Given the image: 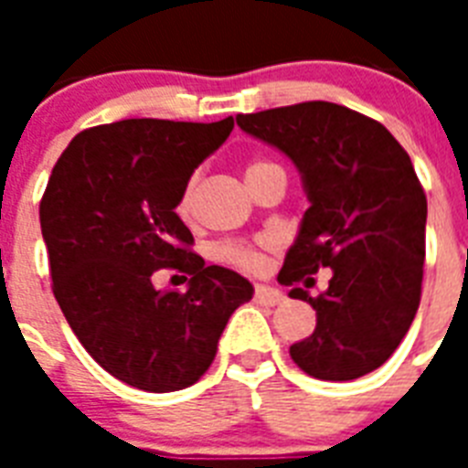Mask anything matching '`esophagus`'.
<instances>
[{
  "instance_id": "obj_1",
  "label": "esophagus",
  "mask_w": 468,
  "mask_h": 468,
  "mask_svg": "<svg viewBox=\"0 0 468 468\" xmlns=\"http://www.w3.org/2000/svg\"><path fill=\"white\" fill-rule=\"evenodd\" d=\"M255 299L260 301V303H267V306H277V303L284 301V293L279 292V289H274V286L260 284L255 289Z\"/></svg>"
}]
</instances>
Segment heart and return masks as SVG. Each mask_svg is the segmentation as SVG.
<instances>
[{
    "label": "heart",
    "mask_w": 468,
    "mask_h": 468,
    "mask_svg": "<svg viewBox=\"0 0 468 468\" xmlns=\"http://www.w3.org/2000/svg\"><path fill=\"white\" fill-rule=\"evenodd\" d=\"M270 167H279V165L267 160L250 162L248 169H245V176ZM191 198H194V182H189L184 186L182 197L176 201V213H179V218L186 220L191 216ZM216 257H218L220 262L233 264V267H240V270L245 271H257L262 267V255H260V250L252 248V245H245V242H220L218 248H216Z\"/></svg>",
    "instance_id": "heart-1"
}]
</instances>
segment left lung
I'll return each mask as SVG.
<instances>
[{
  "label": "left lung",
  "mask_w": 468,
  "mask_h": 468,
  "mask_svg": "<svg viewBox=\"0 0 468 468\" xmlns=\"http://www.w3.org/2000/svg\"><path fill=\"white\" fill-rule=\"evenodd\" d=\"M238 126L296 165L308 197L279 284L308 301L315 330L292 345L308 377L352 381L378 369L420 306L428 198L413 162L378 121L330 101L238 113ZM334 270L313 300L299 281Z\"/></svg>",
  "instance_id": "left-lung-1"
}]
</instances>
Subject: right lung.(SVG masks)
<instances>
[{
  "instance_id": "obj_1",
  "label": "right lung",
  "mask_w": 468,
  "mask_h": 468,
  "mask_svg": "<svg viewBox=\"0 0 468 468\" xmlns=\"http://www.w3.org/2000/svg\"><path fill=\"white\" fill-rule=\"evenodd\" d=\"M230 131L233 116L116 121L77 133L48 179L40 230L55 301L84 349L141 391L197 384L228 318L255 293L238 271L191 252L175 211ZM165 266L190 274L186 292L154 289L152 274Z\"/></svg>"
}]
</instances>
